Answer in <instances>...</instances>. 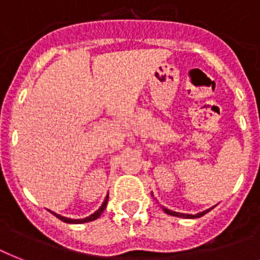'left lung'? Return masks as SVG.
<instances>
[{"label": "left lung", "instance_id": "obj_1", "mask_svg": "<svg viewBox=\"0 0 260 260\" xmlns=\"http://www.w3.org/2000/svg\"><path fill=\"white\" fill-rule=\"evenodd\" d=\"M162 208L167 214H170V216H177V217H183V218H198V217H201V216H204L205 213H208V212L212 209V208H210V209H206L204 210V212H201V213H197V214H185V213H178V212L167 209V208H165V206H162Z\"/></svg>", "mask_w": 260, "mask_h": 260}]
</instances>
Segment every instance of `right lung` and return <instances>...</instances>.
<instances>
[{"label":"right lung","mask_w":260,"mask_h":260,"mask_svg":"<svg viewBox=\"0 0 260 260\" xmlns=\"http://www.w3.org/2000/svg\"><path fill=\"white\" fill-rule=\"evenodd\" d=\"M108 198L109 196H106L105 197V201L102 202V205L98 208V210H95L93 214H90L89 217H85V218H69V217H64V216H60V214L55 213V212H51V213L54 214L55 217H58L59 220H62V221L67 222V224H83V222H89V221H93L95 218H98L101 216V213L105 210L106 205H108Z\"/></svg>","instance_id":"add662e5"}]
</instances>
